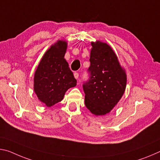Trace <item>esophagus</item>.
I'll use <instances>...</instances> for the list:
<instances>
[{"instance_id": "1", "label": "esophagus", "mask_w": 160, "mask_h": 160, "mask_svg": "<svg viewBox=\"0 0 160 160\" xmlns=\"http://www.w3.org/2000/svg\"><path fill=\"white\" fill-rule=\"evenodd\" d=\"M74 77H75L76 79H78V73L75 72L74 74Z\"/></svg>"}]
</instances>
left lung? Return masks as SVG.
Returning <instances> with one entry per match:
<instances>
[{
  "label": "left lung",
  "instance_id": "obj_1",
  "mask_svg": "<svg viewBox=\"0 0 160 160\" xmlns=\"http://www.w3.org/2000/svg\"><path fill=\"white\" fill-rule=\"evenodd\" d=\"M90 78L83 85L85 105L96 116L111 111L124 94L127 75L118 58L107 43L91 42Z\"/></svg>",
  "mask_w": 160,
  "mask_h": 160
}]
</instances>
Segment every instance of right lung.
I'll return each mask as SVG.
<instances>
[{"mask_svg": "<svg viewBox=\"0 0 160 160\" xmlns=\"http://www.w3.org/2000/svg\"><path fill=\"white\" fill-rule=\"evenodd\" d=\"M67 48V42L62 40L51 45L42 57L34 75V91L48 107L61 101L66 91L77 85L64 59Z\"/></svg>", "mask_w": 160, "mask_h": 160, "instance_id": "obj_1", "label": "right lung"}]
</instances>
